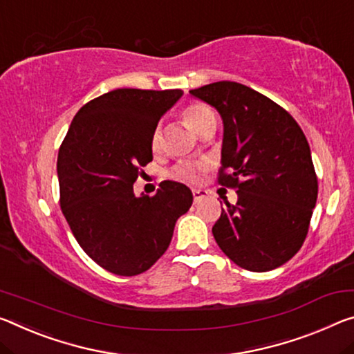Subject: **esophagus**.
Here are the masks:
<instances>
[{
  "mask_svg": "<svg viewBox=\"0 0 354 354\" xmlns=\"http://www.w3.org/2000/svg\"><path fill=\"white\" fill-rule=\"evenodd\" d=\"M206 190H203V189H194L192 190V195H194V201L195 203H197L198 200H201L203 197H206Z\"/></svg>",
  "mask_w": 354,
  "mask_h": 354,
  "instance_id": "34e87169",
  "label": "esophagus"
}]
</instances>
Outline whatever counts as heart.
<instances>
[{
  "label": "heart",
  "instance_id": "obj_1",
  "mask_svg": "<svg viewBox=\"0 0 354 354\" xmlns=\"http://www.w3.org/2000/svg\"><path fill=\"white\" fill-rule=\"evenodd\" d=\"M183 120L195 133H198V136L200 133H203L206 129L216 127L214 110H212L209 105L201 104V102H194V104L187 105L186 109L183 110ZM149 147L153 153H157V151H159L162 147V132H160L159 126H156L153 129V132H151ZM201 170H205V165L181 162V164H178L171 168L170 178L175 179V181H179V183L195 184V183H198Z\"/></svg>",
  "mask_w": 354,
  "mask_h": 354
}]
</instances>
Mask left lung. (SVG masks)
I'll list each match as a JSON object with an SVG mask.
<instances>
[{"mask_svg":"<svg viewBox=\"0 0 354 354\" xmlns=\"http://www.w3.org/2000/svg\"><path fill=\"white\" fill-rule=\"evenodd\" d=\"M190 94L222 116L217 181L238 194L212 227L216 243L248 271L282 266L304 243L318 195L304 132L287 110L241 83L216 82Z\"/></svg>","mask_w":354,"mask_h":354,"instance_id":"1","label":"left lung"}]
</instances>
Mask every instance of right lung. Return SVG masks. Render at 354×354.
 I'll return each instance as SVG.
<instances>
[{
  "label": "right lung",
  "mask_w": 354,
  "mask_h": 354,
  "mask_svg": "<svg viewBox=\"0 0 354 354\" xmlns=\"http://www.w3.org/2000/svg\"><path fill=\"white\" fill-rule=\"evenodd\" d=\"M181 96V89H113L78 110L59 147L61 211L85 254L116 276L148 271L192 206L190 189L175 181H162L153 197L133 194L153 160L151 132Z\"/></svg>",
  "instance_id": "obj_1"
}]
</instances>
